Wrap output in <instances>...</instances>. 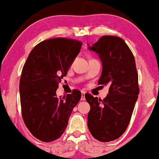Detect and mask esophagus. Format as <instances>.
Returning a JSON list of instances; mask_svg holds the SVG:
<instances>
[{"label": "esophagus", "instance_id": "1", "mask_svg": "<svg viewBox=\"0 0 159 159\" xmlns=\"http://www.w3.org/2000/svg\"><path fill=\"white\" fill-rule=\"evenodd\" d=\"M85 93L84 92H82L81 93V101H85Z\"/></svg>", "mask_w": 159, "mask_h": 159}]
</instances>
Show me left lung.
<instances>
[{"label":"left lung","instance_id":"obj_1","mask_svg":"<svg viewBox=\"0 0 159 159\" xmlns=\"http://www.w3.org/2000/svg\"><path fill=\"white\" fill-rule=\"evenodd\" d=\"M102 61L98 84L109 87L101 100L85 94L90 105L87 126L92 135L102 142L116 140L126 131L139 94V75L133 52L122 38L104 35L92 47Z\"/></svg>","mask_w":159,"mask_h":159}]
</instances>
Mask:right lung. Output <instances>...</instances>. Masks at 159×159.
Returning a JSON list of instances; mask_svg holds the SVG:
<instances>
[{
  "instance_id": "add662e5",
  "label": "right lung",
  "mask_w": 159,
  "mask_h": 159,
  "mask_svg": "<svg viewBox=\"0 0 159 159\" xmlns=\"http://www.w3.org/2000/svg\"><path fill=\"white\" fill-rule=\"evenodd\" d=\"M81 46L70 38L45 40L32 49L24 65L19 85L23 120L32 135L43 142L62 135L81 99L78 89L63 98H57L56 90Z\"/></svg>"
}]
</instances>
